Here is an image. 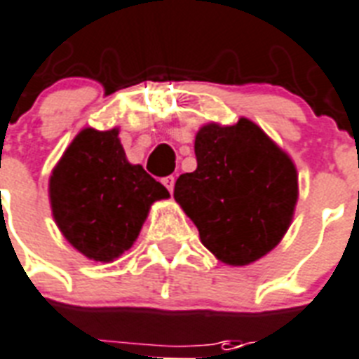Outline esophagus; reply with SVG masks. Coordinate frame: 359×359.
I'll list each match as a JSON object with an SVG mask.
<instances>
[{
	"mask_svg": "<svg viewBox=\"0 0 359 359\" xmlns=\"http://www.w3.org/2000/svg\"><path fill=\"white\" fill-rule=\"evenodd\" d=\"M163 185H165L170 193H174V185H176V177L174 176H166L163 177Z\"/></svg>",
	"mask_w": 359,
	"mask_h": 359,
	"instance_id": "34e87169",
	"label": "esophagus"
}]
</instances>
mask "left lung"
I'll list each match as a JSON object with an SVG mask.
<instances>
[{"mask_svg":"<svg viewBox=\"0 0 359 359\" xmlns=\"http://www.w3.org/2000/svg\"><path fill=\"white\" fill-rule=\"evenodd\" d=\"M196 170L177 177L174 198L219 261L250 265L287 233L298 200L293 159L252 120L209 122L194 139Z\"/></svg>","mask_w":359,"mask_h":359,"instance_id":"1","label":"left lung"}]
</instances>
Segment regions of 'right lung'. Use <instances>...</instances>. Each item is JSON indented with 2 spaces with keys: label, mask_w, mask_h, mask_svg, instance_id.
<instances>
[{
  "label": "right lung",
  "mask_w": 359,
  "mask_h": 359,
  "mask_svg": "<svg viewBox=\"0 0 359 359\" xmlns=\"http://www.w3.org/2000/svg\"><path fill=\"white\" fill-rule=\"evenodd\" d=\"M48 194L65 239L100 263L130 250L151 203L170 196L142 166L128 161L118 128L79 131L53 166Z\"/></svg>",
  "instance_id": "add662e5"
}]
</instances>
